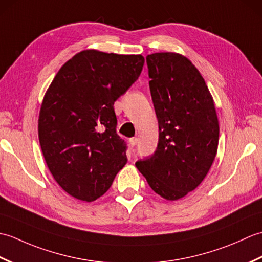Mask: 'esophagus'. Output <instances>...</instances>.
Returning <instances> with one entry per match:
<instances>
[{
    "instance_id": "esophagus-1",
    "label": "esophagus",
    "mask_w": 262,
    "mask_h": 262,
    "mask_svg": "<svg viewBox=\"0 0 262 262\" xmlns=\"http://www.w3.org/2000/svg\"><path fill=\"white\" fill-rule=\"evenodd\" d=\"M137 142H138V140H137V137H132L130 140H129V144H130V146L132 147H134L136 144H137Z\"/></svg>"
}]
</instances>
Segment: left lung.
<instances>
[{
  "label": "left lung",
  "instance_id": "obj_1",
  "mask_svg": "<svg viewBox=\"0 0 262 262\" xmlns=\"http://www.w3.org/2000/svg\"><path fill=\"white\" fill-rule=\"evenodd\" d=\"M146 63L159 143L136 166L155 192L177 200L208 173L219 146V119L205 80L187 57L155 53Z\"/></svg>",
  "mask_w": 262,
  "mask_h": 262
}]
</instances>
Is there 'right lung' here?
Instances as JSON below:
<instances>
[{"label": "right lung", "instance_id": "right-lung-1", "mask_svg": "<svg viewBox=\"0 0 262 262\" xmlns=\"http://www.w3.org/2000/svg\"><path fill=\"white\" fill-rule=\"evenodd\" d=\"M142 55L83 51L68 60L43 98L41 151L54 179L72 197L93 202L127 162L114 103L141 75Z\"/></svg>", "mask_w": 262, "mask_h": 262}]
</instances>
